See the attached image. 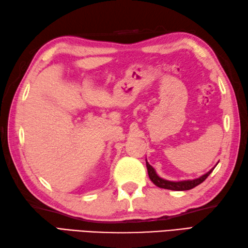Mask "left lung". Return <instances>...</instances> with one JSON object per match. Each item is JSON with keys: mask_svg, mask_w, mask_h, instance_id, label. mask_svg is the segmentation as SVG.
<instances>
[{"mask_svg": "<svg viewBox=\"0 0 248 248\" xmlns=\"http://www.w3.org/2000/svg\"><path fill=\"white\" fill-rule=\"evenodd\" d=\"M145 163H146V169H148V173H149L151 181H152L153 183L156 186H157V187L165 188V189H170V190H188V189L196 187V186H198L199 184H201L202 182H203L206 178H208V176L212 173V171H213L214 168L216 167V166H214L210 171H208V172L204 173L203 175L199 176V178L194 179V180L169 181V180H165L163 178H160V176L157 173H156L155 169L148 163V160H146V159H145Z\"/></svg>", "mask_w": 248, "mask_h": 248, "instance_id": "1", "label": "left lung"}]
</instances>
